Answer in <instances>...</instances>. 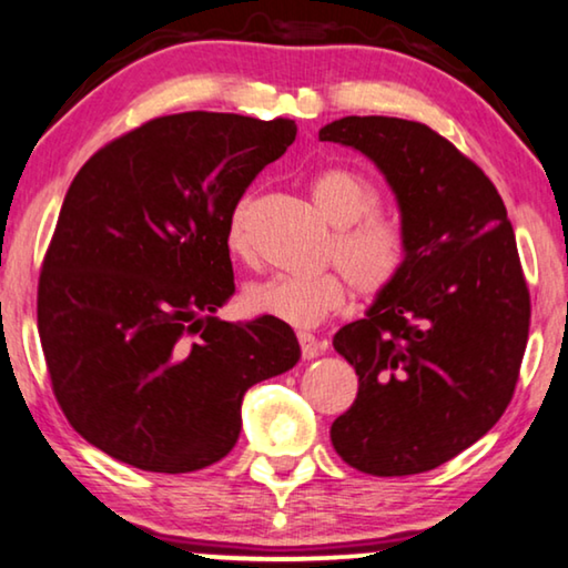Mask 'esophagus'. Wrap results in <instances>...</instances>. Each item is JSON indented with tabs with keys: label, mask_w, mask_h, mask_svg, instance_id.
Masks as SVG:
<instances>
[{
	"label": "esophagus",
	"mask_w": 568,
	"mask_h": 568,
	"mask_svg": "<svg viewBox=\"0 0 568 568\" xmlns=\"http://www.w3.org/2000/svg\"><path fill=\"white\" fill-rule=\"evenodd\" d=\"M298 344H301V357L303 359H316L318 354H321V344L316 342V336L313 334H306V332H301L298 334Z\"/></svg>",
	"instance_id": "esophagus-1"
}]
</instances>
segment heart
Instances as JSON below:
<instances>
[{
  "instance_id": "heart-1",
  "label": "heart",
  "mask_w": 568,
  "mask_h": 568,
  "mask_svg": "<svg viewBox=\"0 0 568 568\" xmlns=\"http://www.w3.org/2000/svg\"><path fill=\"white\" fill-rule=\"evenodd\" d=\"M311 196L318 214L336 230L328 257L336 260L357 291H385L400 275L405 242L393 224L372 216L379 206L375 185L346 168H328L311 181ZM250 211L252 196L247 193L234 203L226 222V250L234 257H244L250 250ZM242 301L255 316H270L291 326H313L344 306L346 283L336 273L267 277L244 287Z\"/></svg>"
}]
</instances>
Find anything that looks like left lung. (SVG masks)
Listing matches in <instances>:
<instances>
[{
    "label": "left lung",
    "mask_w": 568,
    "mask_h": 568,
    "mask_svg": "<svg viewBox=\"0 0 568 568\" xmlns=\"http://www.w3.org/2000/svg\"><path fill=\"white\" fill-rule=\"evenodd\" d=\"M318 140L369 158L395 193L405 262L334 349L359 375L332 426L349 467L405 477L479 442L510 403L530 295L493 181L452 142L397 116H344Z\"/></svg>",
    "instance_id": "obj_1"
}]
</instances>
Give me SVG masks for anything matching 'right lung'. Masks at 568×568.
Returning <instances> with one entry per match:
<instances>
[{"instance_id":"add662e5","label":"right lung","mask_w":568,"mask_h":568,"mask_svg":"<svg viewBox=\"0 0 568 568\" xmlns=\"http://www.w3.org/2000/svg\"><path fill=\"white\" fill-rule=\"evenodd\" d=\"M295 132L283 116H158L73 178L38 328L68 423L112 459L163 474L224 459L244 393L301 359L283 321L216 318L234 295L232 206Z\"/></svg>"}]
</instances>
